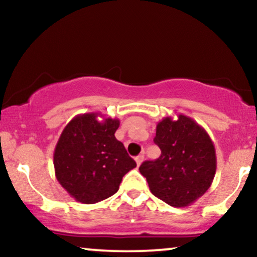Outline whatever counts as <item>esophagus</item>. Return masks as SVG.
I'll use <instances>...</instances> for the list:
<instances>
[{"label":"esophagus","instance_id":"esophagus-1","mask_svg":"<svg viewBox=\"0 0 257 257\" xmlns=\"http://www.w3.org/2000/svg\"><path fill=\"white\" fill-rule=\"evenodd\" d=\"M144 161V154H140V156H138L136 158V163L138 166H140V164H142Z\"/></svg>","mask_w":257,"mask_h":257}]
</instances>
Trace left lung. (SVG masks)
Listing matches in <instances>:
<instances>
[{
  "mask_svg": "<svg viewBox=\"0 0 257 257\" xmlns=\"http://www.w3.org/2000/svg\"><path fill=\"white\" fill-rule=\"evenodd\" d=\"M154 143L160 157L139 167L152 194L172 207L189 206L205 194L216 172L215 147L206 130L187 115L165 117Z\"/></svg>",
  "mask_w": 257,
  "mask_h": 257,
  "instance_id": "obj_1",
  "label": "left lung"
}]
</instances>
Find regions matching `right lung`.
I'll use <instances>...</instances> for the list:
<instances>
[{
    "label": "right lung",
    "instance_id": "1",
    "mask_svg": "<svg viewBox=\"0 0 257 257\" xmlns=\"http://www.w3.org/2000/svg\"><path fill=\"white\" fill-rule=\"evenodd\" d=\"M100 113L76 115L63 130L54 152L55 174L76 201L96 203L118 192L124 175L137 166L115 139L119 119Z\"/></svg>",
    "mask_w": 257,
    "mask_h": 257
}]
</instances>
